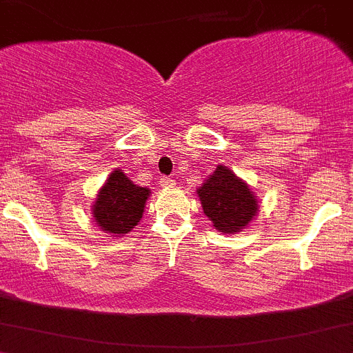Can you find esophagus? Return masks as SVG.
I'll list each match as a JSON object with an SVG mask.
<instances>
[{
    "label": "esophagus",
    "instance_id": "obj_1",
    "mask_svg": "<svg viewBox=\"0 0 353 353\" xmlns=\"http://www.w3.org/2000/svg\"><path fill=\"white\" fill-rule=\"evenodd\" d=\"M160 184L163 188H169V186H174L176 184V181L172 179V177H167V176H161L160 177Z\"/></svg>",
    "mask_w": 353,
    "mask_h": 353
}]
</instances>
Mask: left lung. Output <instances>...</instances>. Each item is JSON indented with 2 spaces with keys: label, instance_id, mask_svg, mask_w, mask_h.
Listing matches in <instances>:
<instances>
[{
  "label": "left lung",
  "instance_id": "8db88e82",
  "mask_svg": "<svg viewBox=\"0 0 353 353\" xmlns=\"http://www.w3.org/2000/svg\"><path fill=\"white\" fill-rule=\"evenodd\" d=\"M196 193L202 200L203 214L219 232H240L252 221L258 210V202L249 186L228 167L217 165Z\"/></svg>",
  "mask_w": 353,
  "mask_h": 353
}]
</instances>
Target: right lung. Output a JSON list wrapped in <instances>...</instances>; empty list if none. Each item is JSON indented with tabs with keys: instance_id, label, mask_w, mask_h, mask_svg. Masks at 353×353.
I'll return each instance as SVG.
<instances>
[{
	"instance_id": "right-lung-1",
	"label": "right lung",
	"mask_w": 353,
	"mask_h": 353,
	"mask_svg": "<svg viewBox=\"0 0 353 353\" xmlns=\"http://www.w3.org/2000/svg\"><path fill=\"white\" fill-rule=\"evenodd\" d=\"M148 196V188L136 186L120 169L113 170L94 203L95 223L106 233H128L141 221Z\"/></svg>"
}]
</instances>
